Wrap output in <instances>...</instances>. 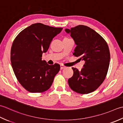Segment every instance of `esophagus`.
<instances>
[{
  "mask_svg": "<svg viewBox=\"0 0 123 123\" xmlns=\"http://www.w3.org/2000/svg\"><path fill=\"white\" fill-rule=\"evenodd\" d=\"M66 68V66H65L64 65H61V69H64V68Z\"/></svg>",
  "mask_w": 123,
  "mask_h": 123,
  "instance_id": "34e87169",
  "label": "esophagus"
}]
</instances>
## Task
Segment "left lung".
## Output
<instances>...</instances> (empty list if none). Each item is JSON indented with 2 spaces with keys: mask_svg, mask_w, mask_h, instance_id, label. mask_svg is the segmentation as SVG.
<instances>
[{
  "mask_svg": "<svg viewBox=\"0 0 123 123\" xmlns=\"http://www.w3.org/2000/svg\"><path fill=\"white\" fill-rule=\"evenodd\" d=\"M65 31L77 46L73 55L85 61L81 71L72 68L74 74L68 80L69 86L77 93H91L106 78L111 59L108 46L103 37L88 26L80 25Z\"/></svg>",
  "mask_w": 123,
  "mask_h": 123,
  "instance_id": "1",
  "label": "left lung"
}]
</instances>
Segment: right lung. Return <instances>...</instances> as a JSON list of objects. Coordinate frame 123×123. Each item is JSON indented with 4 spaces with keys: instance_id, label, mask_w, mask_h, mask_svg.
I'll return each instance as SVG.
<instances>
[{
    "instance_id": "right-lung-1",
    "label": "right lung",
    "mask_w": 123,
    "mask_h": 123,
    "mask_svg": "<svg viewBox=\"0 0 123 123\" xmlns=\"http://www.w3.org/2000/svg\"><path fill=\"white\" fill-rule=\"evenodd\" d=\"M62 30L35 23L24 29L15 39L11 51L12 68L18 81L27 91L39 93L51 86L60 65H48L42 61V55Z\"/></svg>"
}]
</instances>
